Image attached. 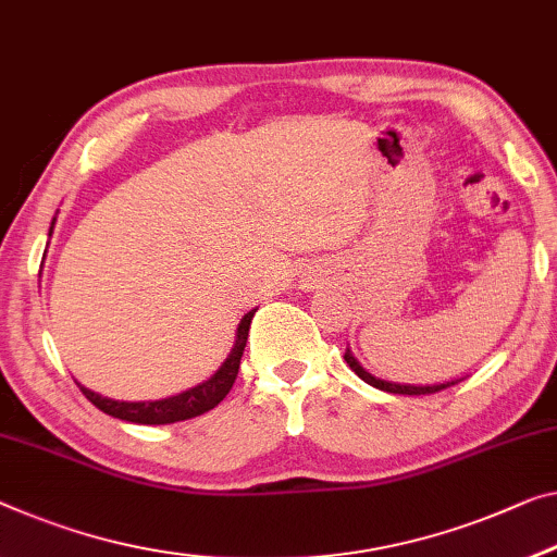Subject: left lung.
<instances>
[{
	"label": "left lung",
	"instance_id": "left-lung-1",
	"mask_svg": "<svg viewBox=\"0 0 557 557\" xmlns=\"http://www.w3.org/2000/svg\"><path fill=\"white\" fill-rule=\"evenodd\" d=\"M344 358H346V363L350 366V371H354L361 381H366L368 386L381 388V391H388V393H400V396H428V393H438V391L450 388V386H456V383H458V381H448V383H441V386H400V383L381 381V379H375V375H371L368 371H363V368L358 366L356 358L350 356V350H346Z\"/></svg>",
	"mask_w": 557,
	"mask_h": 557
}]
</instances>
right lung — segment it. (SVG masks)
Instances as JSON below:
<instances>
[{
	"instance_id": "right-lung-1",
	"label": "right lung",
	"mask_w": 557,
	"mask_h": 557,
	"mask_svg": "<svg viewBox=\"0 0 557 557\" xmlns=\"http://www.w3.org/2000/svg\"><path fill=\"white\" fill-rule=\"evenodd\" d=\"M253 313H256V308L246 313L242 323H238L236 346H234V350H231V356L226 358V363L221 366L207 383H201V386H196L191 391H184V393H178V396H171L164 400H141V404H126V400H111V398L99 396V393H94L84 386H79V388L84 396H87L89 404H94L99 410H104L107 416H114V418H119V421H129V423L166 425V423L189 421V418L209 413L211 408H216L221 400L228 396L231 386H234V381L238 375V366H242L246 338H249Z\"/></svg>"
}]
</instances>
